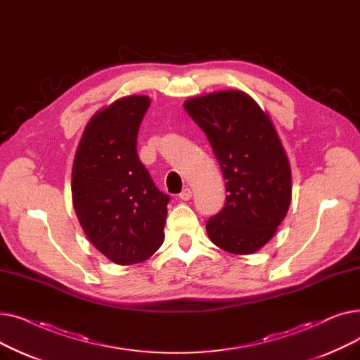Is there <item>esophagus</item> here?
<instances>
[{
  "mask_svg": "<svg viewBox=\"0 0 360 360\" xmlns=\"http://www.w3.org/2000/svg\"><path fill=\"white\" fill-rule=\"evenodd\" d=\"M191 197H193V191L190 190V188H184L182 193L179 194V198L184 200V201H188Z\"/></svg>",
  "mask_w": 360,
  "mask_h": 360,
  "instance_id": "34e87169",
  "label": "esophagus"
}]
</instances>
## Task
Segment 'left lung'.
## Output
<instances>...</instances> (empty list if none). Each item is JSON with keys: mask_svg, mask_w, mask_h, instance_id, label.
Returning a JSON list of instances; mask_svg holds the SVG:
<instances>
[{"mask_svg": "<svg viewBox=\"0 0 360 360\" xmlns=\"http://www.w3.org/2000/svg\"><path fill=\"white\" fill-rule=\"evenodd\" d=\"M185 110L205 132L226 179V202L205 224L220 250L247 255L261 250L286 217L292 172L266 110L240 90L191 98Z\"/></svg>", "mask_w": 360, "mask_h": 360, "instance_id": "8db88e82", "label": "left lung"}]
</instances>
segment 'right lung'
<instances>
[{
  "instance_id": "add662e5",
  "label": "right lung",
  "mask_w": 360,
  "mask_h": 360,
  "mask_svg": "<svg viewBox=\"0 0 360 360\" xmlns=\"http://www.w3.org/2000/svg\"><path fill=\"white\" fill-rule=\"evenodd\" d=\"M150 98L132 94L87 122L72 163V205L99 252L120 266L153 255L165 239L169 195L160 193L137 155V134Z\"/></svg>"
}]
</instances>
